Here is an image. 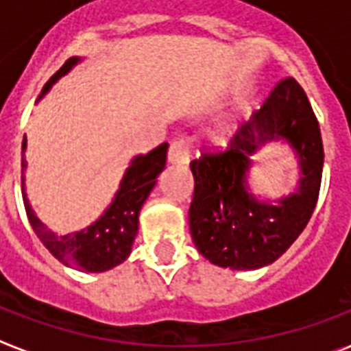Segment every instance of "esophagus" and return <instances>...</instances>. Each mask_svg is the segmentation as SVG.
Returning a JSON list of instances; mask_svg holds the SVG:
<instances>
[{"instance_id": "obj_1", "label": "esophagus", "mask_w": 351, "mask_h": 351, "mask_svg": "<svg viewBox=\"0 0 351 351\" xmlns=\"http://www.w3.org/2000/svg\"><path fill=\"white\" fill-rule=\"evenodd\" d=\"M168 160L172 165H189L191 160V147L185 140H173L168 149Z\"/></svg>"}]
</instances>
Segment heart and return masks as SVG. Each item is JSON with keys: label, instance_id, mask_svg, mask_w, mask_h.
I'll return each instance as SVG.
<instances>
[{"label": "heart", "instance_id": "obj_1", "mask_svg": "<svg viewBox=\"0 0 351 351\" xmlns=\"http://www.w3.org/2000/svg\"><path fill=\"white\" fill-rule=\"evenodd\" d=\"M230 134H232V127H230V125H224V127L219 129V132H217V140H219V142H224V140H228Z\"/></svg>", "mask_w": 351, "mask_h": 351}]
</instances>
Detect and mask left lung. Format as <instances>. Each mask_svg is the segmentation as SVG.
Wrapping results in <instances>:
<instances>
[{
	"instance_id": "left-lung-1",
	"label": "left lung",
	"mask_w": 351,
	"mask_h": 351,
	"mask_svg": "<svg viewBox=\"0 0 351 351\" xmlns=\"http://www.w3.org/2000/svg\"><path fill=\"white\" fill-rule=\"evenodd\" d=\"M273 139L291 144L302 170L298 189L275 204L258 201L246 183L250 157ZM322 168L318 119L303 88L293 78H284L237 129L228 149L204 153L191 162L194 196L189 224L198 252L219 267L239 271L275 262L311 221Z\"/></svg>"
}]
</instances>
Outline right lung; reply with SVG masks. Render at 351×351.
Here are the masks:
<instances>
[{
    "label": "right lung",
    "instance_id": "1",
    "mask_svg": "<svg viewBox=\"0 0 351 351\" xmlns=\"http://www.w3.org/2000/svg\"><path fill=\"white\" fill-rule=\"evenodd\" d=\"M78 61L80 58H71L65 61V65L46 82L39 99H43V95L52 88L61 76H65L74 65H78ZM24 151L25 138L22 142V196H24V207L29 224L46 249L61 263L78 271H88V273H102L125 262L129 258L132 243L138 234L140 209L153 191L160 172L165 170L168 144H160L147 155H138L132 158L108 209L93 224H89L88 228L67 235H56L52 230L46 228L29 206L24 185V172L27 166Z\"/></svg>",
    "mask_w": 351,
    "mask_h": 351
}]
</instances>
